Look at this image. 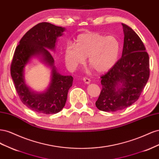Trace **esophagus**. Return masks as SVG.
<instances>
[{"instance_id":"obj_1","label":"esophagus","mask_w":159,"mask_h":159,"mask_svg":"<svg viewBox=\"0 0 159 159\" xmlns=\"http://www.w3.org/2000/svg\"><path fill=\"white\" fill-rule=\"evenodd\" d=\"M83 80H84V81L85 84H89L90 82H91L90 79L88 78H87V77H85V78H83Z\"/></svg>"}]
</instances>
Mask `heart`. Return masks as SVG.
<instances>
[{
  "label": "heart",
  "instance_id": "b5f03b06",
  "mask_svg": "<svg viewBox=\"0 0 159 159\" xmlns=\"http://www.w3.org/2000/svg\"><path fill=\"white\" fill-rule=\"evenodd\" d=\"M120 52L121 44L115 36L85 32L77 37L75 45H67L64 59L68 68L74 70L88 57V64L99 73H104L117 63Z\"/></svg>",
  "mask_w": 159,
  "mask_h": 159
}]
</instances>
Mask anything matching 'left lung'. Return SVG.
<instances>
[{
  "instance_id": "left-lung-1",
  "label": "left lung",
  "mask_w": 159,
  "mask_h": 159,
  "mask_svg": "<svg viewBox=\"0 0 159 159\" xmlns=\"http://www.w3.org/2000/svg\"><path fill=\"white\" fill-rule=\"evenodd\" d=\"M124 43L121 58L101 77L102 89L95 102L103 111L125 109L139 99L149 78V57L141 38L122 23Z\"/></svg>"
}]
</instances>
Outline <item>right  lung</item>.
<instances>
[{
	"label": "right lung",
	"instance_id": "obj_1",
	"mask_svg": "<svg viewBox=\"0 0 159 159\" xmlns=\"http://www.w3.org/2000/svg\"><path fill=\"white\" fill-rule=\"evenodd\" d=\"M65 30V28L49 22L38 24L23 36L14 52L11 68L14 86L23 104L37 113L55 114L60 111L73 84V77L57 72L49 51H55L57 38ZM33 57H38L51 70L50 84L41 93L33 91L25 84V68Z\"/></svg>",
	"mask_w": 159,
	"mask_h": 159
}]
</instances>
